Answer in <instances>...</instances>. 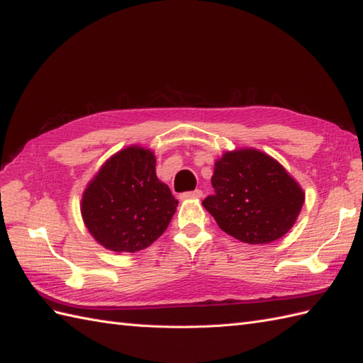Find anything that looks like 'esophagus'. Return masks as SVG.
<instances>
[{
	"label": "esophagus",
	"instance_id": "1",
	"mask_svg": "<svg viewBox=\"0 0 363 363\" xmlns=\"http://www.w3.org/2000/svg\"><path fill=\"white\" fill-rule=\"evenodd\" d=\"M203 196V192L200 189H196V191H191V192H184V194L180 196L182 200H188V199H200Z\"/></svg>",
	"mask_w": 363,
	"mask_h": 363
}]
</instances>
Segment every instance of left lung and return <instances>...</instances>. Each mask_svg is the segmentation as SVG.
Segmentation results:
<instances>
[{
	"label": "left lung",
	"instance_id": "left-lung-1",
	"mask_svg": "<svg viewBox=\"0 0 363 363\" xmlns=\"http://www.w3.org/2000/svg\"><path fill=\"white\" fill-rule=\"evenodd\" d=\"M214 196L203 200L220 230L250 245L269 244L291 230L304 191L286 167L253 147L223 152L214 161Z\"/></svg>",
	"mask_w": 363,
	"mask_h": 363
}]
</instances>
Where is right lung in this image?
Instances as JSON below:
<instances>
[{
	"mask_svg": "<svg viewBox=\"0 0 363 363\" xmlns=\"http://www.w3.org/2000/svg\"><path fill=\"white\" fill-rule=\"evenodd\" d=\"M154 150L132 144L118 150L88 182L80 214L88 233L115 253H136L166 231L179 200L155 171Z\"/></svg>",
	"mask_w": 363,
	"mask_h": 363,
	"instance_id": "right-lung-1",
	"label": "right lung"
}]
</instances>
